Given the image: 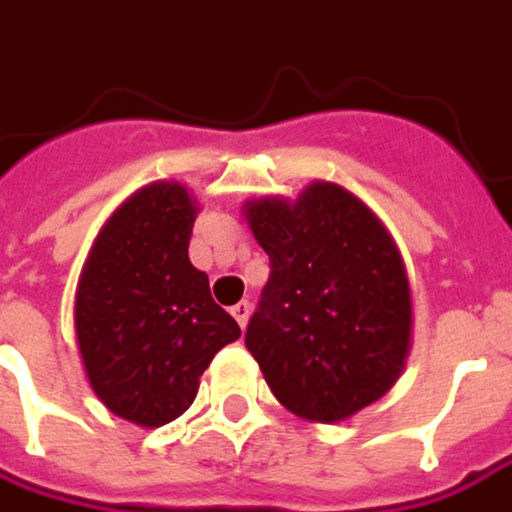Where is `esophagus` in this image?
<instances>
[{"label":"esophagus","mask_w":512,"mask_h":512,"mask_svg":"<svg viewBox=\"0 0 512 512\" xmlns=\"http://www.w3.org/2000/svg\"><path fill=\"white\" fill-rule=\"evenodd\" d=\"M231 316H234V321H237L240 327H246V321H249V316H252V304H249V301L234 304V307H231Z\"/></svg>","instance_id":"1"}]
</instances>
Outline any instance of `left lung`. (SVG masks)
Wrapping results in <instances>:
<instances>
[{"label":"left lung","instance_id":"8db88e82","mask_svg":"<svg viewBox=\"0 0 512 512\" xmlns=\"http://www.w3.org/2000/svg\"><path fill=\"white\" fill-rule=\"evenodd\" d=\"M269 281L246 327L281 406L336 423L379 400L403 371L411 333L406 266L376 214L316 182L289 205H246Z\"/></svg>","mask_w":512,"mask_h":512}]
</instances>
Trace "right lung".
<instances>
[{
  "instance_id": "add662e5",
  "label": "right lung",
  "mask_w": 512,
  "mask_h": 512,
  "mask_svg": "<svg viewBox=\"0 0 512 512\" xmlns=\"http://www.w3.org/2000/svg\"><path fill=\"white\" fill-rule=\"evenodd\" d=\"M194 214L176 182L141 188L98 234L77 286V345L92 391L112 414L150 429L188 411L217 350L240 339L188 257Z\"/></svg>"
}]
</instances>
